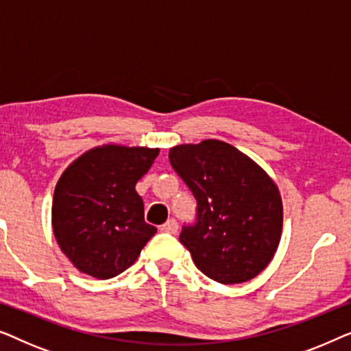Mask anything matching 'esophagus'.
Returning <instances> with one entry per match:
<instances>
[{"mask_svg":"<svg viewBox=\"0 0 351 351\" xmlns=\"http://www.w3.org/2000/svg\"><path fill=\"white\" fill-rule=\"evenodd\" d=\"M161 232H165V233H177V230H179V225H177V222L174 219H171V220H167V222L165 223V225H161Z\"/></svg>","mask_w":351,"mask_h":351,"instance_id":"obj_1","label":"esophagus"}]
</instances>
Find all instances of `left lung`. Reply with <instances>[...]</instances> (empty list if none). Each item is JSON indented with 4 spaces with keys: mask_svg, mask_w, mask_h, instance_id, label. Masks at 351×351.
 Listing matches in <instances>:
<instances>
[{
    "mask_svg": "<svg viewBox=\"0 0 351 351\" xmlns=\"http://www.w3.org/2000/svg\"><path fill=\"white\" fill-rule=\"evenodd\" d=\"M169 161L198 201L196 223L179 237L195 265L222 285L256 278L281 239L282 201L275 180L215 138L172 147Z\"/></svg>",
    "mask_w": 351,
    "mask_h": 351,
    "instance_id": "8db88e82",
    "label": "left lung"
}]
</instances>
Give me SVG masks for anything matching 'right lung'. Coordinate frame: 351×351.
Listing matches in <instances>:
<instances>
[{"label":"right lung","mask_w":351,"mask_h":351,"mask_svg":"<svg viewBox=\"0 0 351 351\" xmlns=\"http://www.w3.org/2000/svg\"><path fill=\"white\" fill-rule=\"evenodd\" d=\"M158 153L160 148L105 143L84 152L60 176L52 230L76 270L97 280L117 276L156 233L143 219L136 184Z\"/></svg>","instance_id":"right-lung-1"}]
</instances>
